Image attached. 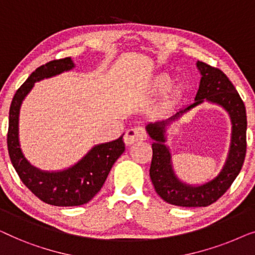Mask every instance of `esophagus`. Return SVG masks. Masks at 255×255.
I'll return each instance as SVG.
<instances>
[{
  "label": "esophagus",
  "mask_w": 255,
  "mask_h": 255,
  "mask_svg": "<svg viewBox=\"0 0 255 255\" xmlns=\"http://www.w3.org/2000/svg\"><path fill=\"white\" fill-rule=\"evenodd\" d=\"M148 135H146L145 130L141 127H135L127 130L126 135H125V143L126 144H132L135 142H141L145 141Z\"/></svg>",
  "instance_id": "1"
}]
</instances>
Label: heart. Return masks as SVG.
Returning a JSON list of instances; mask_svg holds the SVG:
<instances>
[{
	"label": "heart",
	"instance_id": "heart-1",
	"mask_svg": "<svg viewBox=\"0 0 255 255\" xmlns=\"http://www.w3.org/2000/svg\"><path fill=\"white\" fill-rule=\"evenodd\" d=\"M174 84V77L167 71H162L155 75L151 80H150L148 88H146V93L151 97H160L164 96L171 90ZM174 97H179L181 95L180 89H174L173 91Z\"/></svg>",
	"mask_w": 255,
	"mask_h": 255
}]
</instances>
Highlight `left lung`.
I'll return each mask as SVG.
<instances>
[{
  "label": "left lung",
  "instance_id": "obj_1",
  "mask_svg": "<svg viewBox=\"0 0 255 255\" xmlns=\"http://www.w3.org/2000/svg\"><path fill=\"white\" fill-rule=\"evenodd\" d=\"M196 67L201 81L195 102L168 117L167 119L149 123L146 132L153 139L150 178L157 194L167 203L180 207H207L217 201L228 191L239 174L246 155V109L234 84L223 71L198 61ZM204 101L221 106L232 120V142L226 163L216 177L201 185L181 182L171 165L169 148L164 144L166 131L170 124L182 114Z\"/></svg>",
  "mask_w": 255,
  "mask_h": 255
}]
</instances>
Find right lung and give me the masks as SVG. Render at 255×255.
<instances>
[{
	"label": "right lung",
	"instance_id": "1",
	"mask_svg": "<svg viewBox=\"0 0 255 255\" xmlns=\"http://www.w3.org/2000/svg\"><path fill=\"white\" fill-rule=\"evenodd\" d=\"M75 68L71 57L53 60L37 68L13 96L9 111L8 151L11 163L23 184L45 203L74 207L88 203L100 189L116 160L125 151L121 135L114 141L100 143L73 166L60 171H42L25 158L19 144V112L25 97L35 82L60 75Z\"/></svg>",
	"mask_w": 255,
	"mask_h": 255
}]
</instances>
